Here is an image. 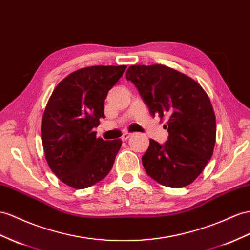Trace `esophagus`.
Masks as SVG:
<instances>
[{"label":"esophagus","instance_id":"esophagus-1","mask_svg":"<svg viewBox=\"0 0 250 250\" xmlns=\"http://www.w3.org/2000/svg\"><path fill=\"white\" fill-rule=\"evenodd\" d=\"M132 135H133L132 133H127V132H125V133H124V134H123V135H121V139H123V140H127V139H129Z\"/></svg>","mask_w":250,"mask_h":250}]
</instances>
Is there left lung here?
<instances>
[{
  "instance_id": "left-lung-1",
  "label": "left lung",
  "mask_w": 250,
  "mask_h": 250,
  "mask_svg": "<svg viewBox=\"0 0 250 250\" xmlns=\"http://www.w3.org/2000/svg\"><path fill=\"white\" fill-rule=\"evenodd\" d=\"M134 83L151 116L167 119L164 145L150 139L143 156L148 175L164 186L182 188L195 181L213 154L216 124L207 93L195 80L162 64L131 65Z\"/></svg>"
}]
</instances>
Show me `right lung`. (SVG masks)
I'll return each mask as SVG.
<instances>
[{
  "instance_id": "right-lung-1",
  "label": "right lung",
  "mask_w": 250,
  "mask_h": 250,
  "mask_svg": "<svg viewBox=\"0 0 250 250\" xmlns=\"http://www.w3.org/2000/svg\"><path fill=\"white\" fill-rule=\"evenodd\" d=\"M125 65H96L76 70L54 89L44 111L41 138L55 175L75 189L91 187L108 174L120 139L96 137L94 127L104 117V100Z\"/></svg>"
}]
</instances>
